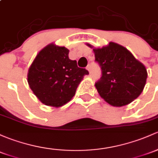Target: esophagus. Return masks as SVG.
Wrapping results in <instances>:
<instances>
[{
	"label": "esophagus",
	"instance_id": "obj_1",
	"mask_svg": "<svg viewBox=\"0 0 158 158\" xmlns=\"http://www.w3.org/2000/svg\"><path fill=\"white\" fill-rule=\"evenodd\" d=\"M86 69H87V70L89 71V72L91 73V72H92V69H91V66L90 65H88L87 66H86Z\"/></svg>",
	"mask_w": 158,
	"mask_h": 158
}]
</instances>
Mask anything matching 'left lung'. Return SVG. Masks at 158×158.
I'll list each match as a JSON object with an SVG mask.
<instances>
[{"label":"left lung","mask_w":158,"mask_h":158,"mask_svg":"<svg viewBox=\"0 0 158 158\" xmlns=\"http://www.w3.org/2000/svg\"><path fill=\"white\" fill-rule=\"evenodd\" d=\"M93 51L101 69V77L95 82L101 97L115 107L127 105L137 98L148 77L145 66L116 43L110 42L109 45Z\"/></svg>","instance_id":"obj_1"}]
</instances>
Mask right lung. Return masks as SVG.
I'll return each instance as SVG.
<instances>
[{"instance_id":"right-lung-1","label":"right lung","mask_w":158,"mask_h":158,"mask_svg":"<svg viewBox=\"0 0 158 158\" xmlns=\"http://www.w3.org/2000/svg\"><path fill=\"white\" fill-rule=\"evenodd\" d=\"M69 50L54 44L44 48L29 67L28 83L43 104L60 107L76 94L85 75L89 71L78 67L69 58Z\"/></svg>"}]
</instances>
